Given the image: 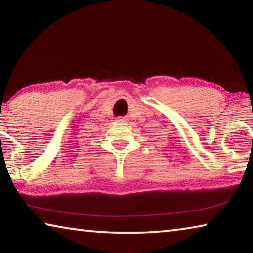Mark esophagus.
<instances>
[{
    "instance_id": "obj_1",
    "label": "esophagus",
    "mask_w": 253,
    "mask_h": 253,
    "mask_svg": "<svg viewBox=\"0 0 253 253\" xmlns=\"http://www.w3.org/2000/svg\"><path fill=\"white\" fill-rule=\"evenodd\" d=\"M116 123H118V124H124V123H126V119H125V118H123V117H119V118H117V119H116Z\"/></svg>"
}]
</instances>
